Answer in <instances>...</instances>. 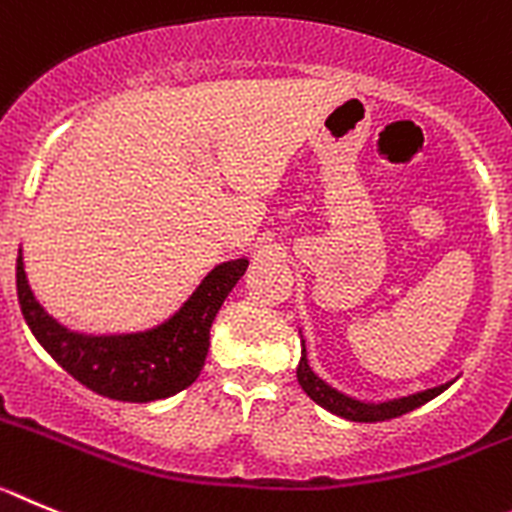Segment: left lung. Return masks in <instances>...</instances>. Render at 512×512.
I'll return each mask as SVG.
<instances>
[{"label":"left lung","mask_w":512,"mask_h":512,"mask_svg":"<svg viewBox=\"0 0 512 512\" xmlns=\"http://www.w3.org/2000/svg\"><path fill=\"white\" fill-rule=\"evenodd\" d=\"M298 382H301V388L306 390L308 398L313 403H319L321 408L326 411L336 413V416L347 418V421H359V423H375V421H388V418H398L403 413L413 411L418 405L428 403L431 398H436L439 393H444L449 385H439V388H431V390H423V393L416 395H408V398H400V400H390V403H359V400L347 398V395L336 393L334 388H329L321 377H316L308 367V359H306V349H303V357L298 362Z\"/></svg>","instance_id":"1"}]
</instances>
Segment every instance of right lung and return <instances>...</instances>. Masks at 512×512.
Masks as SVG:
<instances>
[{
	"label": "right lung",
	"instance_id": "obj_1",
	"mask_svg": "<svg viewBox=\"0 0 512 512\" xmlns=\"http://www.w3.org/2000/svg\"><path fill=\"white\" fill-rule=\"evenodd\" d=\"M245 270L247 260L214 267L173 319L142 334L84 336L63 329L32 296L22 255L17 257V298L35 339L68 375L104 398L150 403L176 395L199 377L211 324Z\"/></svg>",
	"mask_w": 512,
	"mask_h": 512
}]
</instances>
